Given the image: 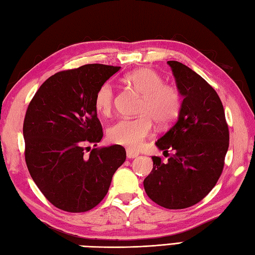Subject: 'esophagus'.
Returning <instances> with one entry per match:
<instances>
[{
  "label": "esophagus",
  "instance_id": "1",
  "mask_svg": "<svg viewBox=\"0 0 255 255\" xmlns=\"http://www.w3.org/2000/svg\"><path fill=\"white\" fill-rule=\"evenodd\" d=\"M137 155H139V153L137 152H135V151H133V150H127V157L128 158V159H132V158H135V157H137Z\"/></svg>",
  "mask_w": 255,
  "mask_h": 255
}]
</instances>
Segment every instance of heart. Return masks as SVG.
Instances as JSON below:
<instances>
[{"instance_id": "obj_1", "label": "heart", "mask_w": 255, "mask_h": 255, "mask_svg": "<svg viewBox=\"0 0 255 255\" xmlns=\"http://www.w3.org/2000/svg\"><path fill=\"white\" fill-rule=\"evenodd\" d=\"M125 82L143 95L140 116L120 120L110 128L109 137L115 144L137 150L153 132V121L167 127L177 119L181 107V96L178 88L163 83L157 71L139 68L125 75ZM115 91L110 82L103 83L94 96V106L102 115L110 116L114 110Z\"/></svg>"}]
</instances>
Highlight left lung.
Returning a JSON list of instances; mask_svg holds the SVG:
<instances>
[{
	"label": "left lung",
	"instance_id": "left-lung-1",
	"mask_svg": "<svg viewBox=\"0 0 255 255\" xmlns=\"http://www.w3.org/2000/svg\"><path fill=\"white\" fill-rule=\"evenodd\" d=\"M168 65L184 101L176 123L155 144L173 154L168 161L152 157L153 169L143 185L155 204L182 209L199 203L215 187L224 168L230 132L215 89L181 62L170 60Z\"/></svg>",
	"mask_w": 255,
	"mask_h": 255
}]
</instances>
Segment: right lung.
Returning a JSON list of instances; mask_svg holds the SVG:
<instances>
[{"label": "right lung", "mask_w": 255, "mask_h": 255, "mask_svg": "<svg viewBox=\"0 0 255 255\" xmlns=\"http://www.w3.org/2000/svg\"><path fill=\"white\" fill-rule=\"evenodd\" d=\"M121 67L89 64L52 75L34 94L23 122L24 157L35 185L53 206L84 213L97 206L127 159L103 137L94 106L97 88Z\"/></svg>", "instance_id": "right-lung-1"}]
</instances>
